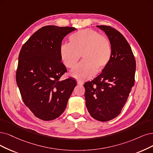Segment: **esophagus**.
Returning a JSON list of instances; mask_svg holds the SVG:
<instances>
[{
  "mask_svg": "<svg viewBox=\"0 0 153 153\" xmlns=\"http://www.w3.org/2000/svg\"><path fill=\"white\" fill-rule=\"evenodd\" d=\"M77 84L78 85H83V82H81V81H77Z\"/></svg>",
  "mask_w": 153,
  "mask_h": 153,
  "instance_id": "obj_1",
  "label": "esophagus"
}]
</instances>
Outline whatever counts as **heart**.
Here are the masks:
<instances>
[{
    "label": "heart",
    "mask_w": 153,
    "mask_h": 153,
    "mask_svg": "<svg viewBox=\"0 0 153 153\" xmlns=\"http://www.w3.org/2000/svg\"><path fill=\"white\" fill-rule=\"evenodd\" d=\"M70 43L60 47V58L68 68L74 67L82 54L84 61L73 69L71 75L78 81L90 79L109 64L112 50L109 39L91 29L78 31L69 38Z\"/></svg>",
    "instance_id": "b5f03b06"
}]
</instances>
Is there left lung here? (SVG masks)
<instances>
[{
  "instance_id": "8db88e82",
  "label": "left lung",
  "mask_w": 153,
  "mask_h": 153,
  "mask_svg": "<svg viewBox=\"0 0 153 153\" xmlns=\"http://www.w3.org/2000/svg\"><path fill=\"white\" fill-rule=\"evenodd\" d=\"M110 42L112 55L100 74L84 84L86 106L91 116L101 122L120 114L134 85L136 63L132 49L122 34L110 26H97Z\"/></svg>"
}]
</instances>
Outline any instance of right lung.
Returning a JSON list of instances; mask_svg holds the SVG:
<instances>
[{
  "mask_svg": "<svg viewBox=\"0 0 153 153\" xmlns=\"http://www.w3.org/2000/svg\"><path fill=\"white\" fill-rule=\"evenodd\" d=\"M76 30L72 27H42L20 51L16 82L25 104L41 120H53L63 114L76 86L72 78L60 79L67 72L60 55L62 41Z\"/></svg>",
  "mask_w": 153,
  "mask_h": 153,
  "instance_id": "obj_1",
  "label": "right lung"
}]
</instances>
